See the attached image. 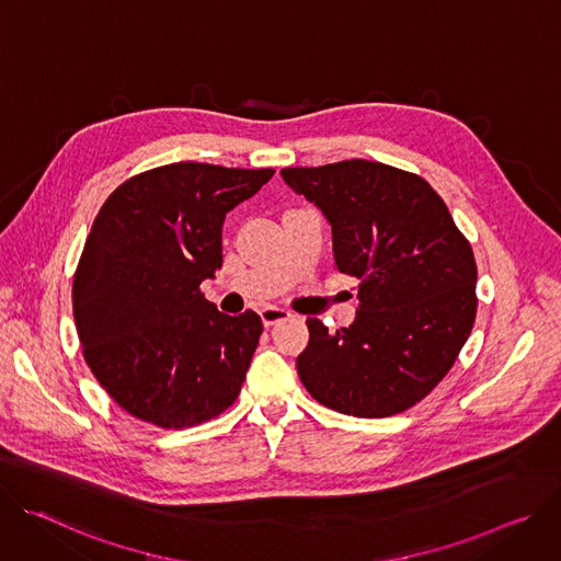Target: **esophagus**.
<instances>
[{"instance_id": "1", "label": "esophagus", "mask_w": 561, "mask_h": 561, "mask_svg": "<svg viewBox=\"0 0 561 561\" xmlns=\"http://www.w3.org/2000/svg\"><path fill=\"white\" fill-rule=\"evenodd\" d=\"M260 314H262L264 327L268 329V327H275V324H279V322H286V319L290 317V310L277 308V306H266V308L260 310Z\"/></svg>"}]
</instances>
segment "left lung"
Returning a JSON list of instances; mask_svg holds the SVG:
<instances>
[{"label":"left lung","mask_w":561,"mask_h":561,"mask_svg":"<svg viewBox=\"0 0 561 561\" xmlns=\"http://www.w3.org/2000/svg\"><path fill=\"white\" fill-rule=\"evenodd\" d=\"M333 226L335 268L357 277L359 310L329 333L308 317L297 357L306 390L337 413L390 417L453 368L477 314V264L448 206L420 175L368 159L284 169Z\"/></svg>","instance_id":"left-lung-1"}]
</instances>
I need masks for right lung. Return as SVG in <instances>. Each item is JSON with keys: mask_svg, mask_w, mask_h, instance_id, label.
I'll return each instance as SVG.
<instances>
[{"mask_svg": "<svg viewBox=\"0 0 561 561\" xmlns=\"http://www.w3.org/2000/svg\"><path fill=\"white\" fill-rule=\"evenodd\" d=\"M273 175L178 162L126 180L100 208L72 314L91 373L128 415L180 431L232 407L262 319L219 312L199 284L221 266L226 213Z\"/></svg>", "mask_w": 561, "mask_h": 561, "instance_id": "obj_1", "label": "right lung"}]
</instances>
